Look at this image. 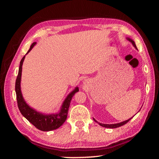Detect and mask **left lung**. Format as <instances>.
I'll list each match as a JSON object with an SVG mask.
<instances>
[{
    "mask_svg": "<svg viewBox=\"0 0 159 159\" xmlns=\"http://www.w3.org/2000/svg\"><path fill=\"white\" fill-rule=\"evenodd\" d=\"M128 40L129 41V42H131L132 43V44L133 45V46L136 49H138L137 48V47H136V45H135V43H134V42L133 40H132V39H130V38H127ZM132 118H130V119H127V120H126V121H122V122H120V123H117V124H112V125H106V124H102V123H99V122H98V121L95 120V119H94V121H96V122H98L99 124L101 126H102V127H106V128H111V129H113V128H116V127H121V126H122V125H125V124H127L128 121H129L130 119H131Z\"/></svg>",
    "mask_w": 159,
    "mask_h": 159,
    "instance_id": "1",
    "label": "left lung"
}]
</instances>
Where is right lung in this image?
Listing matches in <instances>:
<instances>
[{"mask_svg":"<svg viewBox=\"0 0 159 159\" xmlns=\"http://www.w3.org/2000/svg\"><path fill=\"white\" fill-rule=\"evenodd\" d=\"M36 43H33L30 46L29 51H27V54L31 51L32 48L35 45ZM25 56L22 58L20 61L19 65V73L16 80V84H15V91L16 94V100L17 104H18L19 109L20 111L21 114L32 124L37 129L41 130V131H51V130L56 129L60 127L64 121H66L67 114H68V111L70 103L72 98L73 95L79 91V88H76L72 92H71L67 95L66 99L64 100L63 103L61 108L60 111L56 114H44L42 113L38 112L33 108H32L26 103L24 100L21 92V71H22V64L25 60Z\"/></svg>","mask_w":159,"mask_h":159,"instance_id":"obj_1","label":"right lung"}]
</instances>
